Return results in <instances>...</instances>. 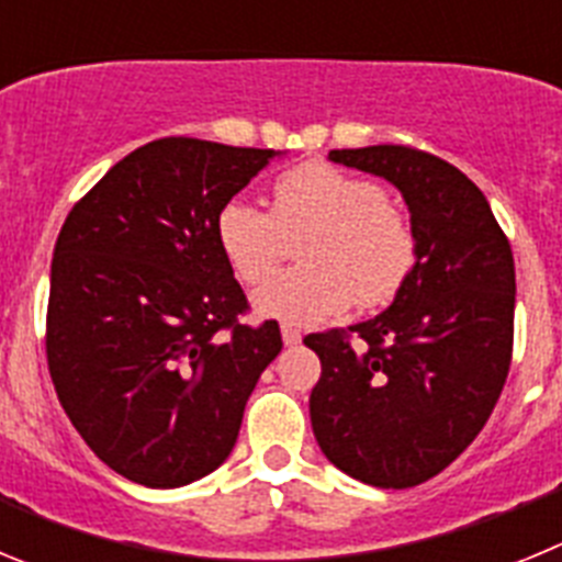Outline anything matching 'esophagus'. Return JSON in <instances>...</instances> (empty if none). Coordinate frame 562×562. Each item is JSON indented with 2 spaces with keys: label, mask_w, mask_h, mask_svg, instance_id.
<instances>
[{
  "label": "esophagus",
  "mask_w": 562,
  "mask_h": 562,
  "mask_svg": "<svg viewBox=\"0 0 562 562\" xmlns=\"http://www.w3.org/2000/svg\"><path fill=\"white\" fill-rule=\"evenodd\" d=\"M281 337H284L286 346H297V342H301V331H297L295 326H290V324L281 326Z\"/></svg>",
  "instance_id": "esophagus-1"
}]
</instances>
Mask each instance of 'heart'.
Segmentation results:
<instances>
[{
	"label": "heart",
	"instance_id": "1",
	"mask_svg": "<svg viewBox=\"0 0 562 562\" xmlns=\"http://www.w3.org/2000/svg\"><path fill=\"white\" fill-rule=\"evenodd\" d=\"M216 245L238 281L258 286L281 267L290 241L304 267L258 290L252 310L295 326L324 324L351 304L382 306L416 261L408 220L374 180L329 162H304L272 186V211L231 200L216 216Z\"/></svg>",
	"mask_w": 562,
	"mask_h": 562
}]
</instances>
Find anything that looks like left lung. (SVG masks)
Masks as SVG:
<instances>
[{
  "label": "left lung",
  "mask_w": 562,
  "mask_h": 562,
  "mask_svg": "<svg viewBox=\"0 0 562 562\" xmlns=\"http://www.w3.org/2000/svg\"><path fill=\"white\" fill-rule=\"evenodd\" d=\"M331 162L389 180L411 213L416 261L391 306L310 335L321 357L310 416L326 459L351 479L405 490L434 479L493 414L509 374L513 247L473 180L405 146L335 148Z\"/></svg>",
  "instance_id": "obj_1"
}]
</instances>
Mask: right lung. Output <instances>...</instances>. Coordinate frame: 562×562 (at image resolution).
I'll return each instance as SVG.
<instances>
[{
	"mask_svg": "<svg viewBox=\"0 0 562 562\" xmlns=\"http://www.w3.org/2000/svg\"><path fill=\"white\" fill-rule=\"evenodd\" d=\"M272 148L162 137L114 162L69 211L49 267L47 366L81 439L151 490L213 473L281 351L276 321L236 324L247 297L216 216Z\"/></svg>",
	"mask_w": 562,
	"mask_h": 562,
	"instance_id": "add662e5",
	"label": "right lung"
}]
</instances>
